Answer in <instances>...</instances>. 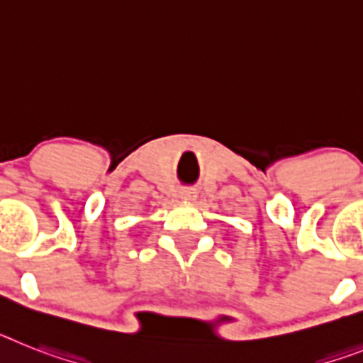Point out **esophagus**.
I'll return each mask as SVG.
<instances>
[{
	"mask_svg": "<svg viewBox=\"0 0 363 363\" xmlns=\"http://www.w3.org/2000/svg\"><path fill=\"white\" fill-rule=\"evenodd\" d=\"M181 201H184V203H194L197 197V191L194 190V188H184V190H181Z\"/></svg>",
	"mask_w": 363,
	"mask_h": 363,
	"instance_id": "1",
	"label": "esophagus"
}]
</instances>
